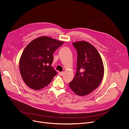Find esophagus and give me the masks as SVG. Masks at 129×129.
I'll return each instance as SVG.
<instances>
[{
	"mask_svg": "<svg viewBox=\"0 0 129 129\" xmlns=\"http://www.w3.org/2000/svg\"><path fill=\"white\" fill-rule=\"evenodd\" d=\"M58 74H59V75H60V76H63V75H64V73L63 72H59Z\"/></svg>",
	"mask_w": 129,
	"mask_h": 129,
	"instance_id": "obj_1",
	"label": "esophagus"
}]
</instances>
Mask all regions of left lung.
I'll return each instance as SVG.
<instances>
[{"instance_id":"8db88e82","label":"left lung","mask_w":129,"mask_h":129,"mask_svg":"<svg viewBox=\"0 0 129 129\" xmlns=\"http://www.w3.org/2000/svg\"><path fill=\"white\" fill-rule=\"evenodd\" d=\"M73 45L77 52V70L69 85L76 94L84 96L100 84L104 74V64L99 52L89 43L83 41Z\"/></svg>"}]
</instances>
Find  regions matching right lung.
Masks as SVG:
<instances>
[{
  "label": "right lung",
  "mask_w": 129,
  "mask_h": 129,
  "mask_svg": "<svg viewBox=\"0 0 129 129\" xmlns=\"http://www.w3.org/2000/svg\"><path fill=\"white\" fill-rule=\"evenodd\" d=\"M63 43L48 37H41L25 47L20 59L19 69L27 86L40 90L51 83L57 74L51 66L53 54Z\"/></svg>",
  "instance_id": "right-lung-1"
}]
</instances>
